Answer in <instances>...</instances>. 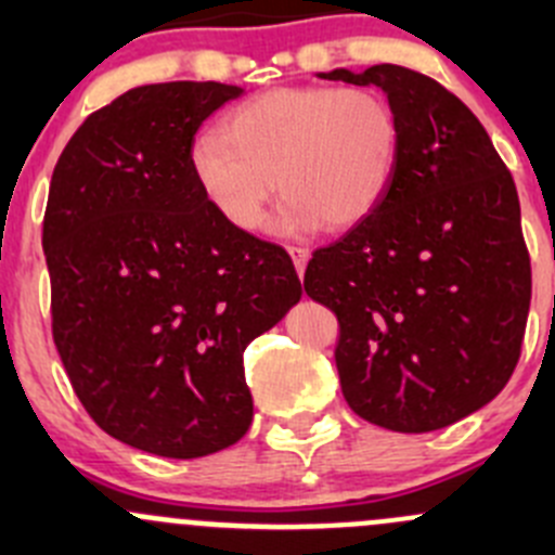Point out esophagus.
<instances>
[{"mask_svg":"<svg viewBox=\"0 0 555 555\" xmlns=\"http://www.w3.org/2000/svg\"><path fill=\"white\" fill-rule=\"evenodd\" d=\"M289 257H293L295 262V271H298V276H304L306 273V262H309V249H304V246H289Z\"/></svg>","mask_w":555,"mask_h":555,"instance_id":"esophagus-1","label":"esophagus"}]
</instances>
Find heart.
Segmentation results:
<instances>
[{
    "instance_id": "1",
    "label": "heart",
    "mask_w": 555,
    "mask_h": 555,
    "mask_svg": "<svg viewBox=\"0 0 555 555\" xmlns=\"http://www.w3.org/2000/svg\"><path fill=\"white\" fill-rule=\"evenodd\" d=\"M402 153L395 104L376 88L287 86L246 99L201 133L190 166L211 209L255 231L273 193L282 228L349 231L378 209Z\"/></svg>"
}]
</instances>
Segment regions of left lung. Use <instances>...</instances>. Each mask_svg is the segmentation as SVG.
I'll return each instance as SVG.
<instances>
[{
	"label": "left lung",
	"instance_id": "obj_1",
	"mask_svg": "<svg viewBox=\"0 0 555 555\" xmlns=\"http://www.w3.org/2000/svg\"><path fill=\"white\" fill-rule=\"evenodd\" d=\"M319 77L382 88L402 153L378 209L313 251L304 287L338 317L351 411L395 433L443 429L494 400L518 365L531 262L516 182L433 77L395 64Z\"/></svg>",
	"mask_w": 555,
	"mask_h": 555
}]
</instances>
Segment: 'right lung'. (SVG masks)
I'll return each mask as SVG.
<instances>
[{"label":"right lung","mask_w":555,"mask_h":555,"mask_svg":"<svg viewBox=\"0 0 555 555\" xmlns=\"http://www.w3.org/2000/svg\"><path fill=\"white\" fill-rule=\"evenodd\" d=\"M225 82L131 88L86 117L42 222L53 340L88 416L169 459L228 449L251 424L244 349L304 295L282 246L222 220L190 147Z\"/></svg>","instance_id":"1"}]
</instances>
